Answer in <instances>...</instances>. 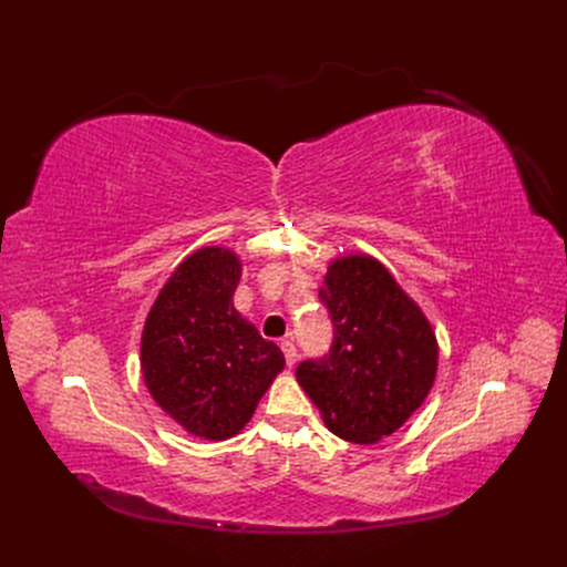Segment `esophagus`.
I'll list each match as a JSON object with an SVG mask.
<instances>
[{"label":"esophagus","instance_id":"esophagus-1","mask_svg":"<svg viewBox=\"0 0 567 567\" xmlns=\"http://www.w3.org/2000/svg\"><path fill=\"white\" fill-rule=\"evenodd\" d=\"M280 349H282V353H285L287 365L293 368V365H296V359H299V353H296L293 342H291V340H280Z\"/></svg>","mask_w":567,"mask_h":567}]
</instances>
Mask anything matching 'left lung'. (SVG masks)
Instances as JSON below:
<instances>
[{"mask_svg": "<svg viewBox=\"0 0 567 567\" xmlns=\"http://www.w3.org/2000/svg\"><path fill=\"white\" fill-rule=\"evenodd\" d=\"M333 347L296 368V381L333 434L377 443L400 430L430 395L439 344L432 323L379 259L355 252L329 264L319 289Z\"/></svg>", "mask_w": 567, "mask_h": 567, "instance_id": "1", "label": "left lung"}]
</instances>
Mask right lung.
<instances>
[{"instance_id":"add662e5","label":"right lung","mask_w":567,"mask_h":567,"mask_svg":"<svg viewBox=\"0 0 567 567\" xmlns=\"http://www.w3.org/2000/svg\"><path fill=\"white\" fill-rule=\"evenodd\" d=\"M238 280L234 250H195L174 268L142 329L148 393L172 421L206 441L241 432L285 368L280 347L234 308Z\"/></svg>"}]
</instances>
